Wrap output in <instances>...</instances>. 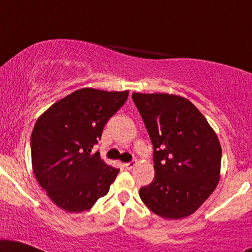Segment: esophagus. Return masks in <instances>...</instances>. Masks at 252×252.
Instances as JSON below:
<instances>
[{"label": "esophagus", "instance_id": "34e87169", "mask_svg": "<svg viewBox=\"0 0 252 252\" xmlns=\"http://www.w3.org/2000/svg\"><path fill=\"white\" fill-rule=\"evenodd\" d=\"M124 166H125L126 170H132V168L135 166V161H129V163L124 164Z\"/></svg>", "mask_w": 252, "mask_h": 252}]
</instances>
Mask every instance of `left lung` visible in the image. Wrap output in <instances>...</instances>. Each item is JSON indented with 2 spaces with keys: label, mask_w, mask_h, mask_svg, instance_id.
Masks as SVG:
<instances>
[{
  "label": "left lung",
  "mask_w": 252,
  "mask_h": 252,
  "mask_svg": "<svg viewBox=\"0 0 252 252\" xmlns=\"http://www.w3.org/2000/svg\"><path fill=\"white\" fill-rule=\"evenodd\" d=\"M154 146L155 178L142 202L165 219L190 216L218 186L221 146L201 111L174 94H132Z\"/></svg>",
  "instance_id": "8db88e82"
}]
</instances>
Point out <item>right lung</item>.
I'll use <instances>...</instances> for the list:
<instances>
[{
    "mask_svg": "<svg viewBox=\"0 0 252 252\" xmlns=\"http://www.w3.org/2000/svg\"><path fill=\"white\" fill-rule=\"evenodd\" d=\"M128 93L81 88L37 118L31 135L33 173L48 197L64 211H87L109 192L119 170L92 149Z\"/></svg>",
    "mask_w": 252,
    "mask_h": 252,
    "instance_id": "right-lung-1",
    "label": "right lung"
}]
</instances>
